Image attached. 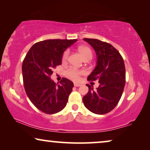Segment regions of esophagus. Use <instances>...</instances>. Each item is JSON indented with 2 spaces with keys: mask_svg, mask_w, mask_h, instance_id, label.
Segmentation results:
<instances>
[{
  "mask_svg": "<svg viewBox=\"0 0 150 150\" xmlns=\"http://www.w3.org/2000/svg\"><path fill=\"white\" fill-rule=\"evenodd\" d=\"M74 86H76V87H79V86H81V83H79L75 82V83H74Z\"/></svg>",
  "mask_w": 150,
  "mask_h": 150,
  "instance_id": "esophagus-1",
  "label": "esophagus"
}]
</instances>
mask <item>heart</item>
I'll return each mask as SVG.
<instances>
[{
	"instance_id": "1",
	"label": "heart",
	"mask_w": 150,
	"mask_h": 150,
	"mask_svg": "<svg viewBox=\"0 0 150 150\" xmlns=\"http://www.w3.org/2000/svg\"><path fill=\"white\" fill-rule=\"evenodd\" d=\"M79 51L81 53V56L83 57V59L86 57H91L93 56V53H92L91 50L87 47H80L79 48ZM69 55V51L67 50L62 55V60L66 61L68 59ZM86 72L83 70H79L73 67H69L64 72L65 75L68 78L72 79L73 81H77L79 79V76L81 75L85 74Z\"/></svg>"
}]
</instances>
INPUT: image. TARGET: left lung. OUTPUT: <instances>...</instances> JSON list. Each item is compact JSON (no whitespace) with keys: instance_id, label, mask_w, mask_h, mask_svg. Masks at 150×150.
<instances>
[{"instance_id":"left-lung-1","label":"left lung","mask_w":150,"mask_h":150,"mask_svg":"<svg viewBox=\"0 0 150 150\" xmlns=\"http://www.w3.org/2000/svg\"><path fill=\"white\" fill-rule=\"evenodd\" d=\"M96 52L97 66L88 77V81L98 79L97 91L86 84L89 91L83 97L86 108L97 115L108 113L118 104L125 83L124 61L119 52L111 45L97 39L84 38Z\"/></svg>"}]
</instances>
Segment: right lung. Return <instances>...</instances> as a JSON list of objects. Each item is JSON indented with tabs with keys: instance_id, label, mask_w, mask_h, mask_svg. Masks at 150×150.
Returning a JSON list of instances; mask_svg holds the SVG:
<instances>
[{
	"instance_id": "obj_1",
	"label": "right lung",
	"mask_w": 150,
	"mask_h": 150,
	"mask_svg": "<svg viewBox=\"0 0 150 150\" xmlns=\"http://www.w3.org/2000/svg\"><path fill=\"white\" fill-rule=\"evenodd\" d=\"M46 40L31 47L24 59L22 71L24 87L31 103L46 114H55L67 105L73 83L63 77L60 84L51 80L53 70L62 64L64 51L77 42Z\"/></svg>"
}]
</instances>
